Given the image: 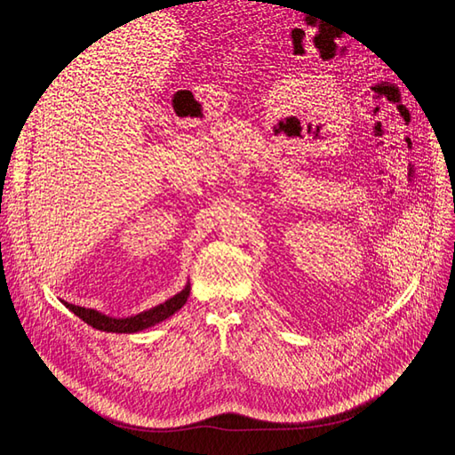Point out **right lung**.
<instances>
[{
  "label": "right lung",
  "instance_id": "right-lung-1",
  "mask_svg": "<svg viewBox=\"0 0 455 455\" xmlns=\"http://www.w3.org/2000/svg\"><path fill=\"white\" fill-rule=\"evenodd\" d=\"M189 296V284L184 288L182 292H178L176 296H172L171 299L164 301V304L139 313L134 316H129V319H112V316L102 315L94 309H85V307H79L74 304H66V307L74 311L79 319H84L87 324H91L96 330H104V332H123V334H132V332H139V330L149 328L154 326L164 319H169L171 315H174L178 309H180Z\"/></svg>",
  "mask_w": 455,
  "mask_h": 455
}]
</instances>
